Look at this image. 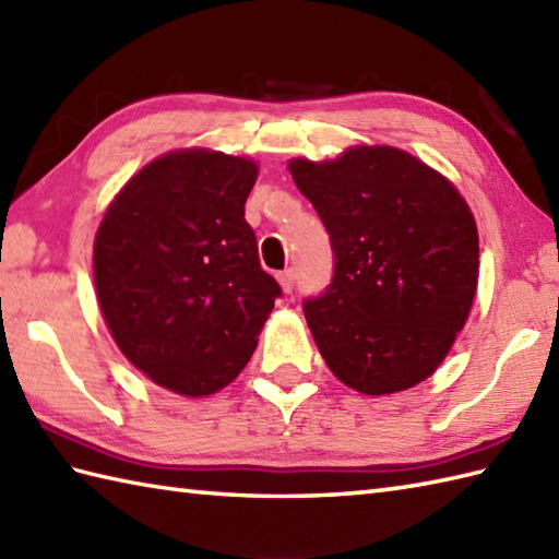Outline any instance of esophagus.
<instances>
[{"instance_id":"obj_1","label":"esophagus","mask_w":559,"mask_h":559,"mask_svg":"<svg viewBox=\"0 0 559 559\" xmlns=\"http://www.w3.org/2000/svg\"><path fill=\"white\" fill-rule=\"evenodd\" d=\"M278 283H281V288H283V290L290 293V290H293V286H295V269L281 271V273H278Z\"/></svg>"}]
</instances>
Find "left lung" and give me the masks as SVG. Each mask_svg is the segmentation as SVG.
<instances>
[{"instance_id": "8db88e82", "label": "left lung", "mask_w": 559, "mask_h": 559, "mask_svg": "<svg viewBox=\"0 0 559 559\" xmlns=\"http://www.w3.org/2000/svg\"><path fill=\"white\" fill-rule=\"evenodd\" d=\"M329 233L334 276L305 298L319 353L370 396L430 377L466 324L478 283V230L447 177L411 153L360 146L338 160H290Z\"/></svg>"}]
</instances>
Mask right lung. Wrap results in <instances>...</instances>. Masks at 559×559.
<instances>
[{
	"instance_id": "1",
	"label": "right lung",
	"mask_w": 559,
	"mask_h": 559,
	"mask_svg": "<svg viewBox=\"0 0 559 559\" xmlns=\"http://www.w3.org/2000/svg\"><path fill=\"white\" fill-rule=\"evenodd\" d=\"M254 182L252 160L175 151L124 185L98 228L93 276L110 334L177 394L230 384L283 293L245 221Z\"/></svg>"
}]
</instances>
